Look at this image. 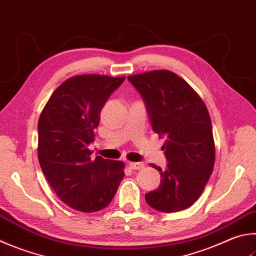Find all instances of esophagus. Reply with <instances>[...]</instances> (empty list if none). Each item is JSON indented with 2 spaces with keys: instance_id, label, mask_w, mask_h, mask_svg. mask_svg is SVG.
Returning a JSON list of instances; mask_svg holds the SVG:
<instances>
[{
  "instance_id": "34e87169",
  "label": "esophagus",
  "mask_w": 256,
  "mask_h": 256,
  "mask_svg": "<svg viewBox=\"0 0 256 256\" xmlns=\"http://www.w3.org/2000/svg\"><path fill=\"white\" fill-rule=\"evenodd\" d=\"M128 166H130V168L133 170H141L144 168L143 162H130Z\"/></svg>"
}]
</instances>
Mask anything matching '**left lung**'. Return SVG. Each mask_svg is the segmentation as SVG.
<instances>
[{
    "label": "left lung",
    "mask_w": 256,
    "mask_h": 256,
    "mask_svg": "<svg viewBox=\"0 0 256 256\" xmlns=\"http://www.w3.org/2000/svg\"><path fill=\"white\" fill-rule=\"evenodd\" d=\"M141 95L153 131L166 138V168L159 187L146 194L148 205L176 212L192 205L205 189L215 162L212 120L200 97L169 70L128 77Z\"/></svg>",
    "instance_id": "obj_1"
}]
</instances>
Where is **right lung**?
<instances>
[{
	"mask_svg": "<svg viewBox=\"0 0 256 256\" xmlns=\"http://www.w3.org/2000/svg\"><path fill=\"white\" fill-rule=\"evenodd\" d=\"M125 77L82 75L62 82L46 104L38 123V158L51 188L66 205L82 212L105 208L124 178V164L96 156L100 110Z\"/></svg>",
	"mask_w": 256,
	"mask_h": 256,
	"instance_id": "right-lung-1",
	"label": "right lung"
}]
</instances>
